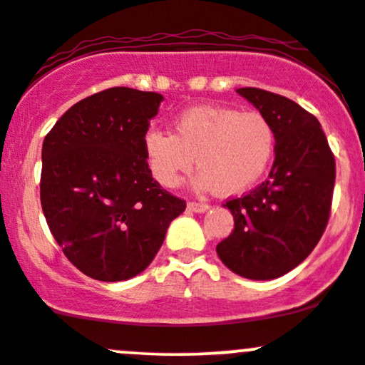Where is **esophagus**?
Masks as SVG:
<instances>
[{
	"label": "esophagus",
	"mask_w": 365,
	"mask_h": 365,
	"mask_svg": "<svg viewBox=\"0 0 365 365\" xmlns=\"http://www.w3.org/2000/svg\"><path fill=\"white\" fill-rule=\"evenodd\" d=\"M187 207L194 212H204L209 206L206 202H195V200H190V202L187 204Z\"/></svg>",
	"instance_id": "1"
}]
</instances>
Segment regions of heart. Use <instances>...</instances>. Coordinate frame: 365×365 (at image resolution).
<instances>
[{
	"instance_id": "obj_1",
	"label": "heart",
	"mask_w": 365,
	"mask_h": 365,
	"mask_svg": "<svg viewBox=\"0 0 365 365\" xmlns=\"http://www.w3.org/2000/svg\"><path fill=\"white\" fill-rule=\"evenodd\" d=\"M274 142L273 125L262 113L195 106L173 120L171 133L149 130L144 153L159 185L177 187L195 158L200 187L235 195L262 177L273 158Z\"/></svg>"
}]
</instances>
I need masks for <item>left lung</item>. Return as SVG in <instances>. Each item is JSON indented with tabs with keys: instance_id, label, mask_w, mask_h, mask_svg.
<instances>
[{
	"instance_id": "1",
	"label": "left lung",
	"mask_w": 365,
	"mask_h": 365,
	"mask_svg": "<svg viewBox=\"0 0 365 365\" xmlns=\"http://www.w3.org/2000/svg\"><path fill=\"white\" fill-rule=\"evenodd\" d=\"M274 130L269 178L223 204L235 228L216 252L228 269L249 279L287 274L312 252L329 221L336 165L321 123L274 92L237 89Z\"/></svg>"
}]
</instances>
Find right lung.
Wrapping results in <instances>:
<instances>
[{
    "mask_svg": "<svg viewBox=\"0 0 365 365\" xmlns=\"http://www.w3.org/2000/svg\"><path fill=\"white\" fill-rule=\"evenodd\" d=\"M163 96L111 87L73 104L43 142L41 206L83 274L133 278L153 262L185 200L150 175L144 137Z\"/></svg>",
    "mask_w": 365,
    "mask_h": 365,
    "instance_id": "add662e5",
    "label": "right lung"
}]
</instances>
